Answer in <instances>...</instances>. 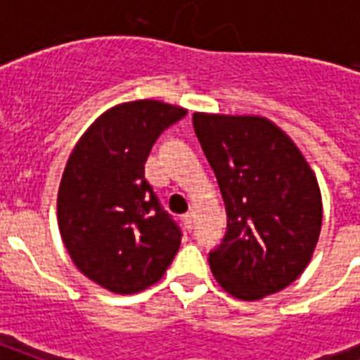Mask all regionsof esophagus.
Masks as SVG:
<instances>
[{"instance_id": "obj_1", "label": "esophagus", "mask_w": 360, "mask_h": 360, "mask_svg": "<svg viewBox=\"0 0 360 360\" xmlns=\"http://www.w3.org/2000/svg\"><path fill=\"white\" fill-rule=\"evenodd\" d=\"M194 219H196V213H194L192 209L188 211V213L183 214V222H185L188 230H192V226H194Z\"/></svg>"}]
</instances>
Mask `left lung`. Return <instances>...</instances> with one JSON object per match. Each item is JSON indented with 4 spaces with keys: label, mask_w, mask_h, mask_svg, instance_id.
Segmentation results:
<instances>
[{
    "label": "left lung",
    "mask_w": 360,
    "mask_h": 360,
    "mask_svg": "<svg viewBox=\"0 0 360 360\" xmlns=\"http://www.w3.org/2000/svg\"><path fill=\"white\" fill-rule=\"evenodd\" d=\"M192 121L228 219L224 243L209 254L214 280L240 301L284 290L308 267L321 231L314 169L267 117L196 112Z\"/></svg>",
    "instance_id": "1"
}]
</instances>
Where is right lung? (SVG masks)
Segmentation results:
<instances>
[{
  "label": "right lung",
  "mask_w": 360,
  "mask_h": 360,
  "mask_svg": "<svg viewBox=\"0 0 360 360\" xmlns=\"http://www.w3.org/2000/svg\"><path fill=\"white\" fill-rule=\"evenodd\" d=\"M186 108L140 98L106 110L76 141L58 191V224L84 276L117 295L162 278L181 231L146 181V160Z\"/></svg>",
  "instance_id": "add662e5"
}]
</instances>
